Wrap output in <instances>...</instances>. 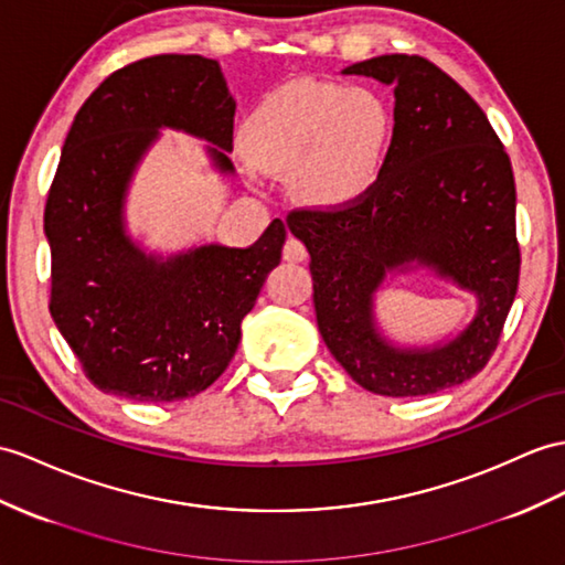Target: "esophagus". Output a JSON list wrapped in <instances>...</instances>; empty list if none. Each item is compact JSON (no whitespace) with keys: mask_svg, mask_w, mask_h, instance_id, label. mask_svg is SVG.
Wrapping results in <instances>:
<instances>
[{"mask_svg":"<svg viewBox=\"0 0 565 565\" xmlns=\"http://www.w3.org/2000/svg\"><path fill=\"white\" fill-rule=\"evenodd\" d=\"M282 258L292 260V264H299V260L307 258V246L297 237H287L285 246H282Z\"/></svg>","mask_w":565,"mask_h":565,"instance_id":"1","label":"esophagus"}]
</instances>
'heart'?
<instances>
[{
    "instance_id": "heart-1",
    "label": "heart",
    "mask_w": 565,
    "mask_h": 565,
    "mask_svg": "<svg viewBox=\"0 0 565 565\" xmlns=\"http://www.w3.org/2000/svg\"><path fill=\"white\" fill-rule=\"evenodd\" d=\"M391 139L393 115L379 93L323 81L280 86L244 124L246 158L266 172L292 174L297 194L316 205L364 194Z\"/></svg>"
}]
</instances>
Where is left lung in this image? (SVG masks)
<instances>
[{
    "instance_id": "1",
    "label": "left lung",
    "mask_w": 565,
    "mask_h": 565,
    "mask_svg": "<svg viewBox=\"0 0 565 565\" xmlns=\"http://www.w3.org/2000/svg\"><path fill=\"white\" fill-rule=\"evenodd\" d=\"M342 74L395 86L386 162L364 194L292 209L287 227L307 244L316 323L352 381L388 397L431 395L487 366L513 307L520 244L511 158L470 93L419 54H383ZM409 259L480 297L476 321L444 349L395 351L375 333L370 297Z\"/></svg>"
}]
</instances>
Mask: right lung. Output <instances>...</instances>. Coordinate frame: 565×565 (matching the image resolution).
<instances>
[{"instance_id":"add662e5","label":"right lung","mask_w":565,"mask_h":565,"mask_svg":"<svg viewBox=\"0 0 565 565\" xmlns=\"http://www.w3.org/2000/svg\"><path fill=\"white\" fill-rule=\"evenodd\" d=\"M158 127L232 150L235 100L215 60L156 54L109 74L74 117L45 203L52 319L95 388L139 403L184 401L223 374L285 244L275 217L246 249L158 264L134 246L121 199ZM225 150L211 153L232 172Z\"/></svg>"}]
</instances>
